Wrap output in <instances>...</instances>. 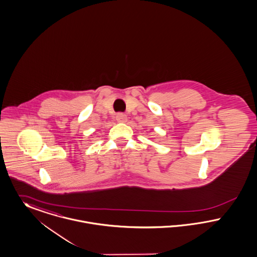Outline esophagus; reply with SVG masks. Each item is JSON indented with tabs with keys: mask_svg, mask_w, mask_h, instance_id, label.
I'll list each match as a JSON object with an SVG mask.
<instances>
[{
	"mask_svg": "<svg viewBox=\"0 0 257 257\" xmlns=\"http://www.w3.org/2000/svg\"><path fill=\"white\" fill-rule=\"evenodd\" d=\"M116 120L117 122H126L127 121V116L123 113H118L116 115Z\"/></svg>",
	"mask_w": 257,
	"mask_h": 257,
	"instance_id": "34e87169",
	"label": "esophagus"
}]
</instances>
